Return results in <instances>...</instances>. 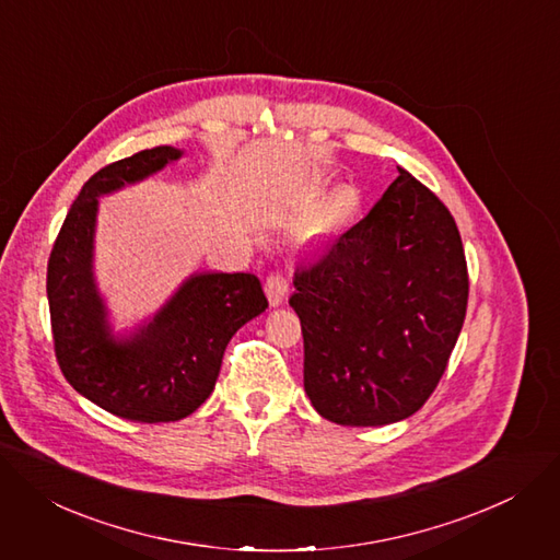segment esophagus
Wrapping results in <instances>:
<instances>
[{
  "mask_svg": "<svg viewBox=\"0 0 560 560\" xmlns=\"http://www.w3.org/2000/svg\"><path fill=\"white\" fill-rule=\"evenodd\" d=\"M288 279L281 272H270V277L266 279V294L270 306H281L285 294H288Z\"/></svg>",
  "mask_w": 560,
  "mask_h": 560,
  "instance_id": "34e87169",
  "label": "esophagus"
}]
</instances>
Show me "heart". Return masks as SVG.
Returning <instances> with one entry per match:
<instances>
[{"instance_id": "obj_1", "label": "heart", "mask_w": 560, "mask_h": 560, "mask_svg": "<svg viewBox=\"0 0 560 560\" xmlns=\"http://www.w3.org/2000/svg\"><path fill=\"white\" fill-rule=\"evenodd\" d=\"M352 212V202H350V196L346 191H339L335 194L326 206L322 208L319 212V225L324 230H332V228H339Z\"/></svg>"}]
</instances>
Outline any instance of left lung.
I'll return each mask as SVG.
<instances>
[{
    "label": "left lung",
    "instance_id": "1",
    "mask_svg": "<svg viewBox=\"0 0 560 560\" xmlns=\"http://www.w3.org/2000/svg\"><path fill=\"white\" fill-rule=\"evenodd\" d=\"M303 388L343 427H382L422 409L463 330L469 277L442 200L399 167L373 210L294 272Z\"/></svg>",
    "mask_w": 560,
    "mask_h": 560
}]
</instances>
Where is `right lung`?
<instances>
[{
  "label": "right lung",
  "instance_id": "obj_1",
  "mask_svg": "<svg viewBox=\"0 0 560 560\" xmlns=\"http://www.w3.org/2000/svg\"><path fill=\"white\" fill-rule=\"evenodd\" d=\"M180 156L176 147H154L93 174L48 259L50 326L67 382L100 409L131 422L191 416L212 395L234 332L268 308L254 275L196 272L159 313L131 332H114L93 272L97 198L136 185Z\"/></svg>",
  "mask_w": 560,
  "mask_h": 560
}]
</instances>
